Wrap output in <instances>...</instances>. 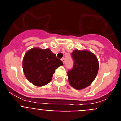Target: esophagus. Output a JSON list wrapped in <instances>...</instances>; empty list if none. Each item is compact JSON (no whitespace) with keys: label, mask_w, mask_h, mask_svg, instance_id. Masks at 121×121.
Returning <instances> with one entry per match:
<instances>
[{"label":"esophagus","mask_w":121,"mask_h":121,"mask_svg":"<svg viewBox=\"0 0 121 121\" xmlns=\"http://www.w3.org/2000/svg\"><path fill=\"white\" fill-rule=\"evenodd\" d=\"M62 61L63 63H64H64H65V58H62Z\"/></svg>","instance_id":"34e87169"}]
</instances>
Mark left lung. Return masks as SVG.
I'll use <instances>...</instances> for the list:
<instances>
[{
  "label": "left lung",
  "mask_w": 121,
  "mask_h": 121,
  "mask_svg": "<svg viewBox=\"0 0 121 121\" xmlns=\"http://www.w3.org/2000/svg\"><path fill=\"white\" fill-rule=\"evenodd\" d=\"M71 57L74 62L72 69L68 71V82L75 89H84L96 77L99 70L98 60L93 53L87 50H74Z\"/></svg>",
  "instance_id": "8db88e82"
}]
</instances>
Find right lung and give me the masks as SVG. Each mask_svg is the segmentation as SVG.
Returning a JSON list of instances; mask_svg holds the SVG:
<instances>
[{
	"label": "right lung",
	"instance_id": "obj_1",
	"mask_svg": "<svg viewBox=\"0 0 121 121\" xmlns=\"http://www.w3.org/2000/svg\"><path fill=\"white\" fill-rule=\"evenodd\" d=\"M50 49L33 48L25 53L23 70L26 79L36 86H41L51 81L55 70L62 65Z\"/></svg>",
	"mask_w": 121,
	"mask_h": 121
}]
</instances>
